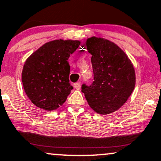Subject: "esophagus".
<instances>
[{
	"label": "esophagus",
	"instance_id": "esophagus-1",
	"mask_svg": "<svg viewBox=\"0 0 161 161\" xmlns=\"http://www.w3.org/2000/svg\"><path fill=\"white\" fill-rule=\"evenodd\" d=\"M73 86L75 89H79L81 87V82H75V83L73 84Z\"/></svg>",
	"mask_w": 161,
	"mask_h": 161
}]
</instances>
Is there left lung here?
<instances>
[{"label":"left lung","instance_id":"left-lung-1","mask_svg":"<svg viewBox=\"0 0 161 161\" xmlns=\"http://www.w3.org/2000/svg\"><path fill=\"white\" fill-rule=\"evenodd\" d=\"M92 55L94 81L83 84L82 92L95 112L108 114L115 112L126 102L135 86L133 64L115 43L95 36L86 41Z\"/></svg>","mask_w":161,"mask_h":161}]
</instances>
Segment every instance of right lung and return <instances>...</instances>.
<instances>
[{"instance_id": "1", "label": "right lung", "mask_w": 161, "mask_h": 161, "mask_svg": "<svg viewBox=\"0 0 161 161\" xmlns=\"http://www.w3.org/2000/svg\"><path fill=\"white\" fill-rule=\"evenodd\" d=\"M79 45V40H53L26 59L22 71L23 86L36 107L55 110L66 100L73 89L69 79L68 59Z\"/></svg>"}]
</instances>
